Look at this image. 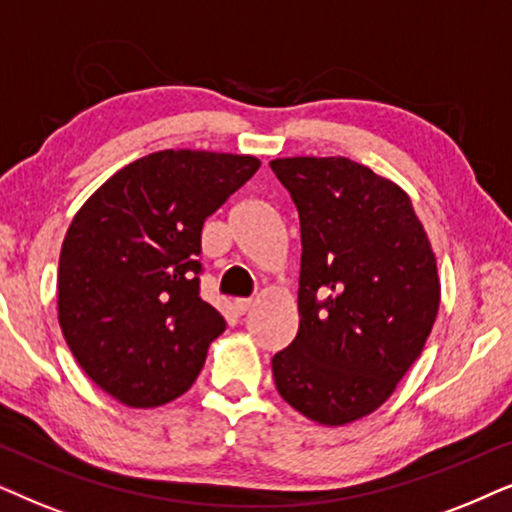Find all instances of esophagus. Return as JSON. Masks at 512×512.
Segmentation results:
<instances>
[{"label": "esophagus", "mask_w": 512, "mask_h": 512, "mask_svg": "<svg viewBox=\"0 0 512 512\" xmlns=\"http://www.w3.org/2000/svg\"><path fill=\"white\" fill-rule=\"evenodd\" d=\"M252 306H255L252 299H236V302H234V309H236V313H241V316H243V313H248Z\"/></svg>", "instance_id": "34e87169"}]
</instances>
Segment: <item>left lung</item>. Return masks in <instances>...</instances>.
Segmentation results:
<instances>
[{"mask_svg":"<svg viewBox=\"0 0 512 512\" xmlns=\"http://www.w3.org/2000/svg\"><path fill=\"white\" fill-rule=\"evenodd\" d=\"M299 213V330L271 360L281 398L344 426L372 414L421 356L438 264L410 196L346 156L269 163Z\"/></svg>","mask_w":512,"mask_h":512,"instance_id":"8db88e82","label":"left lung"}]
</instances>
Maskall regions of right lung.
Instances as JSON below:
<instances>
[{
    "instance_id": "obj_1",
    "label": "right lung",
    "mask_w": 512,
    "mask_h": 512,
    "mask_svg": "<svg viewBox=\"0 0 512 512\" xmlns=\"http://www.w3.org/2000/svg\"><path fill=\"white\" fill-rule=\"evenodd\" d=\"M260 168L245 154L163 149L128 163L67 229L58 320L88 377L128 407L189 391L224 332L199 295L203 222Z\"/></svg>"
}]
</instances>
